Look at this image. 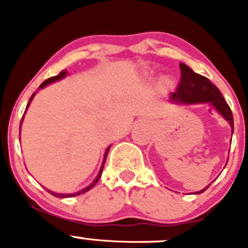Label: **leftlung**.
<instances>
[{
  "mask_svg": "<svg viewBox=\"0 0 248 248\" xmlns=\"http://www.w3.org/2000/svg\"><path fill=\"white\" fill-rule=\"evenodd\" d=\"M181 80L177 87L176 92H172L169 97V100L175 104H199V103H207L215 110L220 114L225 120H227L233 133V117L226 100L223 99L222 94L206 77L195 73L189 65L180 63ZM205 189L196 191L195 194H201Z\"/></svg>",
  "mask_w": 248,
  "mask_h": 248,
  "instance_id": "8db88e82",
  "label": "left lung"
}]
</instances>
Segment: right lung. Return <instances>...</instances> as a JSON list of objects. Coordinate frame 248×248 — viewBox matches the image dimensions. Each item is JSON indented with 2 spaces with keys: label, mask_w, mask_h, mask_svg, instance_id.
Wrapping results in <instances>:
<instances>
[{
  "label": "right lung",
  "mask_w": 248,
  "mask_h": 248,
  "mask_svg": "<svg viewBox=\"0 0 248 248\" xmlns=\"http://www.w3.org/2000/svg\"><path fill=\"white\" fill-rule=\"evenodd\" d=\"M67 74H68V72H65V71H62V72H61V73L58 74V76L50 77V78H48L47 80H45V82H43L42 84L39 85V89L45 88L46 85L50 84V83H54V82H57V80H61V79H63V78H64V77L67 76ZM34 95H36V93H33V94H32V97H31L30 102H28L27 107H26V110H27V109H28V107H30L31 102H32V99H33V98H34ZM25 113H26V111H25ZM23 118H25V114H23V117H22L21 124H22V122H23ZM19 133H21V125H19ZM109 149H110V146H108V148H107V150H105V153H104V157H103V163H102V166H100V169H99V172H98L97 177H95V179H94V180H93V183H92L91 185L85 186L84 189L79 190V191L72 192V194H61V192H54V191H50V190H48V189H46V190H47V191L49 192V194H52V195H53V196H56V198H74V196H78V195H82V194H84V192L89 191V190H91V189H93L94 186H95V184H97L98 181H99L100 176H102L103 168H104L105 159H107V155H108V151H109Z\"/></svg>",
  "instance_id": "add662e5"
}]
</instances>
